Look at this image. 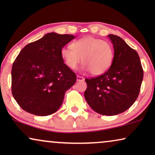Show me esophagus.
Here are the masks:
<instances>
[{
    "label": "esophagus",
    "instance_id": "obj_1",
    "mask_svg": "<svg viewBox=\"0 0 155 155\" xmlns=\"http://www.w3.org/2000/svg\"><path fill=\"white\" fill-rule=\"evenodd\" d=\"M84 80V78L83 77H81L80 75H77V81H83Z\"/></svg>",
    "mask_w": 155,
    "mask_h": 155
}]
</instances>
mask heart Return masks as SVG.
Listing matches in <instances>:
<instances>
[{
	"instance_id": "1",
	"label": "heart",
	"mask_w": 155,
	"mask_h": 155,
	"mask_svg": "<svg viewBox=\"0 0 155 155\" xmlns=\"http://www.w3.org/2000/svg\"><path fill=\"white\" fill-rule=\"evenodd\" d=\"M61 55L71 69H76L80 63L83 68L94 75H100L108 71L114 59V49L109 42L93 37L75 40L71 48H63Z\"/></svg>"
}]
</instances>
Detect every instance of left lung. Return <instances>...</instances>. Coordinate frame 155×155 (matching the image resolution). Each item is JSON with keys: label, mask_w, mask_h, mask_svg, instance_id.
Returning a JSON list of instances; mask_svg holds the SVG:
<instances>
[{"label": "left lung", "mask_w": 155, "mask_h": 155, "mask_svg": "<svg viewBox=\"0 0 155 155\" xmlns=\"http://www.w3.org/2000/svg\"><path fill=\"white\" fill-rule=\"evenodd\" d=\"M114 56L111 67L105 73L85 79L84 98L97 113L114 116L123 113L132 106L138 97L143 70L136 51L121 38L109 35Z\"/></svg>", "instance_id": "1"}]
</instances>
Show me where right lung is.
Returning a JSON list of instances; mask_svg holds the SVG:
<instances>
[{
	"label": "right lung",
	"mask_w": 155,
	"mask_h": 155,
	"mask_svg": "<svg viewBox=\"0 0 155 155\" xmlns=\"http://www.w3.org/2000/svg\"><path fill=\"white\" fill-rule=\"evenodd\" d=\"M75 36L48 33L22 48L12 67V94L25 111L45 116L62 104L77 77L64 63L61 51Z\"/></svg>",
	"instance_id": "obj_1"
}]
</instances>
